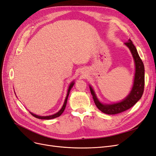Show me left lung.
Masks as SVG:
<instances>
[{"label": "left lung", "mask_w": 156, "mask_h": 156, "mask_svg": "<svg viewBox=\"0 0 156 156\" xmlns=\"http://www.w3.org/2000/svg\"><path fill=\"white\" fill-rule=\"evenodd\" d=\"M125 45L128 47L131 53L133 55L135 64V73L134 78L133 86L131 92L123 101L113 104H102L96 96L93 89L90 87L91 94L94 99V103L96 107L101 112L107 115H116L127 111L133 107L142 97L144 88V67L142 60L137 53L135 45L132 43L131 40H129L125 43Z\"/></svg>", "instance_id": "8db88e82"}]
</instances>
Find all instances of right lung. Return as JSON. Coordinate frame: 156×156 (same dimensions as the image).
Wrapping results in <instances>:
<instances>
[{
  "label": "right lung",
  "instance_id": "right-lung-1",
  "mask_svg": "<svg viewBox=\"0 0 156 156\" xmlns=\"http://www.w3.org/2000/svg\"><path fill=\"white\" fill-rule=\"evenodd\" d=\"M74 84V82L73 81L72 83L70 84V85L69 86V88H68V94H67V96H66V100H65V101L64 103V105L62 107V108L57 112L56 113V114L55 115H51V116H37L36 115H34L33 114V113L30 112V114L33 116H34L35 118H37V119H44V120H50V119H55V118H56V117H58L60 116L62 114V112H64L65 108H66V103H67V100H68V96L69 94V92L71 90V89H72V88L73 87Z\"/></svg>",
  "mask_w": 156,
  "mask_h": 156
}]
</instances>
